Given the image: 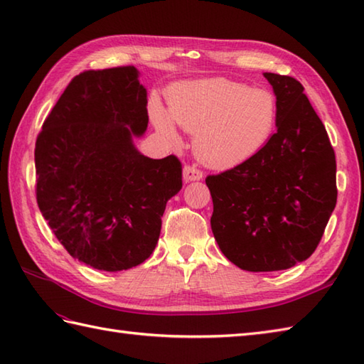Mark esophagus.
I'll list each match as a JSON object with an SVG mask.
<instances>
[{
  "mask_svg": "<svg viewBox=\"0 0 364 364\" xmlns=\"http://www.w3.org/2000/svg\"><path fill=\"white\" fill-rule=\"evenodd\" d=\"M203 178V173L196 166H184L183 168V180L186 183L191 181H198Z\"/></svg>",
  "mask_w": 364,
  "mask_h": 364,
  "instance_id": "obj_1",
  "label": "esophagus"
}]
</instances>
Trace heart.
Segmentation results:
<instances>
[{"label": "heart", "instance_id": "b5f03b06", "mask_svg": "<svg viewBox=\"0 0 364 364\" xmlns=\"http://www.w3.org/2000/svg\"><path fill=\"white\" fill-rule=\"evenodd\" d=\"M168 109L154 100L150 106L154 127L176 139V121L194 134L197 158L218 170L253 158L272 136L278 114L272 92L227 78L178 84L168 94Z\"/></svg>", "mask_w": 364, "mask_h": 364}]
</instances>
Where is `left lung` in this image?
<instances>
[{"label": "left lung", "mask_w": 364, "mask_h": 364, "mask_svg": "<svg viewBox=\"0 0 364 364\" xmlns=\"http://www.w3.org/2000/svg\"><path fill=\"white\" fill-rule=\"evenodd\" d=\"M277 98V133L244 164L206 178L211 230L249 272L310 258L336 206V159L326 127L291 76L264 73Z\"/></svg>", "instance_id": "1"}]
</instances>
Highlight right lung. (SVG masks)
<instances>
[{"mask_svg": "<svg viewBox=\"0 0 364 364\" xmlns=\"http://www.w3.org/2000/svg\"><path fill=\"white\" fill-rule=\"evenodd\" d=\"M149 125L133 65L89 70L68 84L36 141L37 205L75 259L119 272L153 253L180 192L181 162L136 149Z\"/></svg>", "mask_w": 364, "mask_h": 364, "instance_id": "add662e5", "label": "right lung"}]
</instances>
